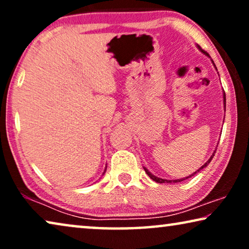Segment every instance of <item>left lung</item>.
Here are the masks:
<instances>
[{
  "mask_svg": "<svg viewBox=\"0 0 249 249\" xmlns=\"http://www.w3.org/2000/svg\"><path fill=\"white\" fill-rule=\"evenodd\" d=\"M197 47H198V49L200 50V47L199 46H197ZM200 51H202V50H200ZM202 52H203V51H202ZM204 53V52H203ZM206 55H207V53H206ZM212 62H213V61H212ZM214 64V63H213ZM214 67H215V64H214ZM215 69H216V67H215ZM223 104H224V111H226V93H223ZM214 153H215V151H214ZM214 153H213V155L212 156H211V158L209 159V161H207L206 163H205V164H204L203 166H200V168L198 169V170H197V171L196 172H194L193 173V175H190V176H188V177H186V178H183V179H177V180H166V179H162V178H158V177H155L154 175H152V173L151 172H149L148 171V170L147 169H146V168H144V170H145V172L146 173H147V175H148V177H149V178H151V179H153V180H154V181H156V182H159V183H172V182H180V181H182V180H185V179H188V178H190V177H192V176H194V175H196V173L197 172H199L200 171V170H202V169H204V168H205V166H207V165H209V163L211 162V161H212V159H213V156H214Z\"/></svg>",
  "mask_w": 249,
  "mask_h": 249,
  "instance_id": "8db88e82",
  "label": "left lung"
}]
</instances>
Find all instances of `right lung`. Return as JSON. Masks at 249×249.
Listing matches in <instances>:
<instances>
[{"label": "right lung", "mask_w": 249, "mask_h": 249, "mask_svg": "<svg viewBox=\"0 0 249 249\" xmlns=\"http://www.w3.org/2000/svg\"><path fill=\"white\" fill-rule=\"evenodd\" d=\"M105 170H107V169H105ZM104 172H105V171H104Z\"/></svg>", "instance_id": "1"}]
</instances>
